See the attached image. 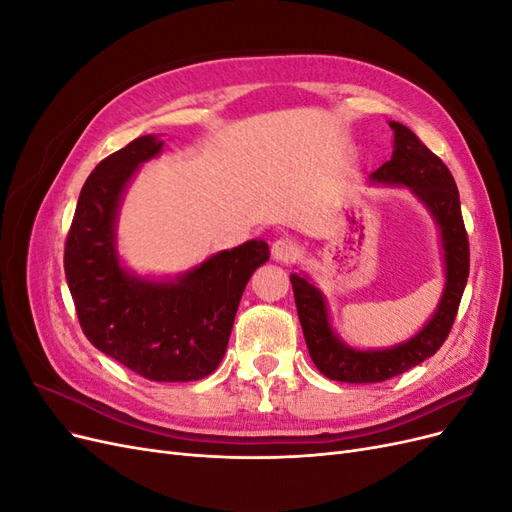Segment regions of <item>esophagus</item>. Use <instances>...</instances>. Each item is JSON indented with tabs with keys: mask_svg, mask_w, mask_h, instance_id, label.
<instances>
[{
	"mask_svg": "<svg viewBox=\"0 0 512 512\" xmlns=\"http://www.w3.org/2000/svg\"><path fill=\"white\" fill-rule=\"evenodd\" d=\"M271 256L277 260V262H290L294 256H297V245H294L290 239L282 237L273 241L271 245Z\"/></svg>",
	"mask_w": 512,
	"mask_h": 512,
	"instance_id": "esophagus-1",
	"label": "esophagus"
}]
</instances>
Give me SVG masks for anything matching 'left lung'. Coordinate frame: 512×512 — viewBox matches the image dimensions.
<instances>
[{
    "label": "left lung",
    "mask_w": 512,
    "mask_h": 512,
    "mask_svg": "<svg viewBox=\"0 0 512 512\" xmlns=\"http://www.w3.org/2000/svg\"><path fill=\"white\" fill-rule=\"evenodd\" d=\"M395 134L393 156L369 175V183L408 188L440 232L444 288L438 307L423 329L389 348H352L331 327L327 299L307 273H290L305 344L314 365L337 382H382L404 374L436 354L451 331L470 273V245L461 218L459 192L451 170L404 123L389 121Z\"/></svg>",
    "instance_id": "1"
}]
</instances>
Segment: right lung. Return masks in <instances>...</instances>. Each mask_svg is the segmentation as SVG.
<instances>
[{"label":"right lung","mask_w":512,"mask_h":512,"mask_svg":"<svg viewBox=\"0 0 512 512\" xmlns=\"http://www.w3.org/2000/svg\"><path fill=\"white\" fill-rule=\"evenodd\" d=\"M164 141L138 136L102 160L83 185L66 239L64 269L87 339L100 352L153 382H192L224 359L241 294L269 260L250 239L175 277L130 271L117 250L123 194Z\"/></svg>","instance_id":"right-lung-1"}]
</instances>
